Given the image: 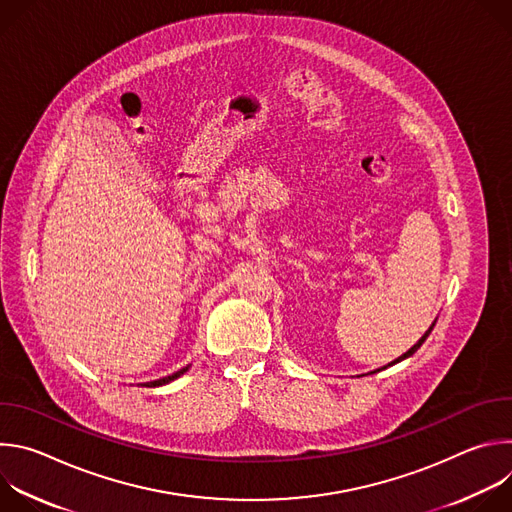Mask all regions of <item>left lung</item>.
<instances>
[{
	"instance_id": "8db88e82",
	"label": "left lung",
	"mask_w": 512,
	"mask_h": 512,
	"mask_svg": "<svg viewBox=\"0 0 512 512\" xmlns=\"http://www.w3.org/2000/svg\"><path fill=\"white\" fill-rule=\"evenodd\" d=\"M431 330H433V324H431V328H429V330H427V332H425V334H423V336H421V338H419V340H417V344H413V346H411V348H409V350H407V352H405V354H401V356H399V358H395V360H393V362H389V364H387V367H393V364H395V362H399V360H403V358H407V356H411V354H413V352H415V350H417V348H419V346H421V344H423V342H425V338H427V336H429V332H431ZM387 367H383V369H387ZM383 369H377V371H373V373H379V371H383ZM373 373H371V375H373Z\"/></svg>"
}]
</instances>
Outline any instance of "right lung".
<instances>
[{"mask_svg":"<svg viewBox=\"0 0 512 512\" xmlns=\"http://www.w3.org/2000/svg\"><path fill=\"white\" fill-rule=\"evenodd\" d=\"M188 369H190V364H186V367H184V369L176 371L174 375H168V377H164V379H158V381H150V383H143V387H160V385H166V383H170V381L178 379L180 375H184V373H186Z\"/></svg>","mask_w":512,"mask_h":512,"instance_id":"obj_1","label":"right lung"}]
</instances>
